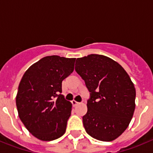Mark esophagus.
<instances>
[{
  "mask_svg": "<svg viewBox=\"0 0 153 153\" xmlns=\"http://www.w3.org/2000/svg\"><path fill=\"white\" fill-rule=\"evenodd\" d=\"M71 102H72L73 106H76V105H78V104H79V102H76V101H75V100H73Z\"/></svg>",
  "mask_w": 153,
  "mask_h": 153,
  "instance_id": "1",
  "label": "esophagus"
}]
</instances>
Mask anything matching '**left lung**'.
Masks as SVG:
<instances>
[{
    "label": "left lung",
    "mask_w": 153,
    "mask_h": 153,
    "mask_svg": "<svg viewBox=\"0 0 153 153\" xmlns=\"http://www.w3.org/2000/svg\"><path fill=\"white\" fill-rule=\"evenodd\" d=\"M75 70L90 92L86 132L96 140L109 142L126 130L135 110L136 90L121 65L103 55L77 58Z\"/></svg>",
    "instance_id": "obj_1"
}]
</instances>
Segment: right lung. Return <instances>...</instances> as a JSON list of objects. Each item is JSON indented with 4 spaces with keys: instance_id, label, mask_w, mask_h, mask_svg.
Instances as JSON below:
<instances>
[{
    "instance_id": "1",
    "label": "right lung",
    "mask_w": 153,
    "mask_h": 153,
    "mask_svg": "<svg viewBox=\"0 0 153 153\" xmlns=\"http://www.w3.org/2000/svg\"><path fill=\"white\" fill-rule=\"evenodd\" d=\"M75 58L45 56L24 73L18 86L16 105L27 130L43 141L65 133L72 104L62 95V81L72 74Z\"/></svg>"
}]
</instances>
